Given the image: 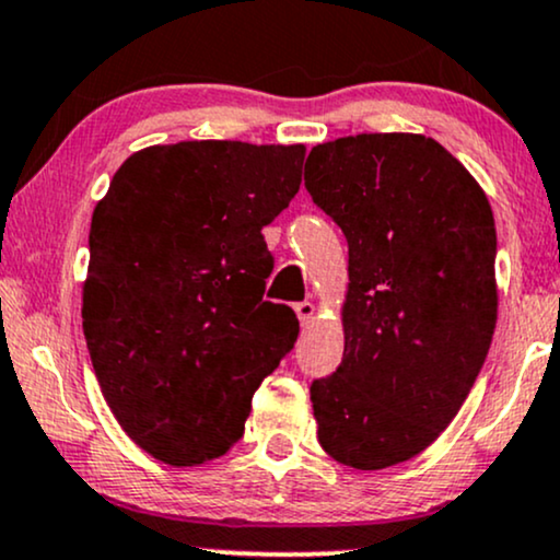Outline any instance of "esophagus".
Returning a JSON list of instances; mask_svg holds the SVG:
<instances>
[{"label":"esophagus","instance_id":"34e87169","mask_svg":"<svg viewBox=\"0 0 560 560\" xmlns=\"http://www.w3.org/2000/svg\"><path fill=\"white\" fill-rule=\"evenodd\" d=\"M294 313H298V318H300V323L302 326H305V323H310L315 318V305L313 302H298V305H294Z\"/></svg>","mask_w":560,"mask_h":560}]
</instances>
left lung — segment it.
I'll list each match as a JSON object with an SVG mask.
<instances>
[{
	"label": "left lung",
	"mask_w": 560,
	"mask_h": 560,
	"mask_svg": "<svg viewBox=\"0 0 560 560\" xmlns=\"http://www.w3.org/2000/svg\"><path fill=\"white\" fill-rule=\"evenodd\" d=\"M305 187L345 232V357L313 381L318 441L352 469L425 451L462 409L495 331V221L433 138L365 132L310 151Z\"/></svg>",
	"instance_id": "left-lung-1"
}]
</instances>
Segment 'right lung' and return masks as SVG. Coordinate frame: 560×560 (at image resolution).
<instances>
[{
    "mask_svg": "<svg viewBox=\"0 0 560 560\" xmlns=\"http://www.w3.org/2000/svg\"><path fill=\"white\" fill-rule=\"evenodd\" d=\"M302 161L305 145H151L93 211L88 352L117 422L153 459L226 454L298 341L294 310L262 300L273 255L260 229L298 195Z\"/></svg>",
    "mask_w": 560,
    "mask_h": 560,
    "instance_id": "add662e5",
    "label": "right lung"
}]
</instances>
